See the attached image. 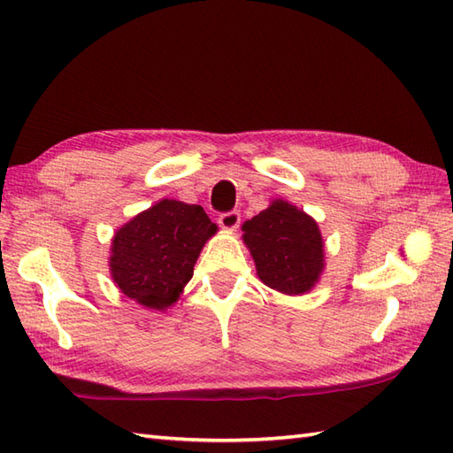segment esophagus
<instances>
[{
    "instance_id": "esophagus-1",
    "label": "esophagus",
    "mask_w": 453,
    "mask_h": 453,
    "mask_svg": "<svg viewBox=\"0 0 453 453\" xmlns=\"http://www.w3.org/2000/svg\"><path fill=\"white\" fill-rule=\"evenodd\" d=\"M219 226L224 229H229V232H234V229L239 227V221H242V214H239L237 210H232V211H224V214H219L218 218Z\"/></svg>"
}]
</instances>
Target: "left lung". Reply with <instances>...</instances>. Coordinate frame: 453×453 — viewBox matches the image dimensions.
Listing matches in <instances>:
<instances>
[{"mask_svg":"<svg viewBox=\"0 0 453 453\" xmlns=\"http://www.w3.org/2000/svg\"><path fill=\"white\" fill-rule=\"evenodd\" d=\"M243 243L261 280L276 292H310L325 268L323 237L317 221L286 200H273L243 224Z\"/></svg>","mask_w":453,"mask_h":453,"instance_id":"left-lung-1","label":"left lung"}]
</instances>
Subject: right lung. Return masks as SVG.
<instances>
[{
  "instance_id": "add662e5",
  "label": "right lung",
  "mask_w": 453,
  "mask_h": 453,
  "mask_svg": "<svg viewBox=\"0 0 453 453\" xmlns=\"http://www.w3.org/2000/svg\"><path fill=\"white\" fill-rule=\"evenodd\" d=\"M216 232L202 206L163 198L114 234L112 280L148 310H167L180 297L202 247Z\"/></svg>"
}]
</instances>
